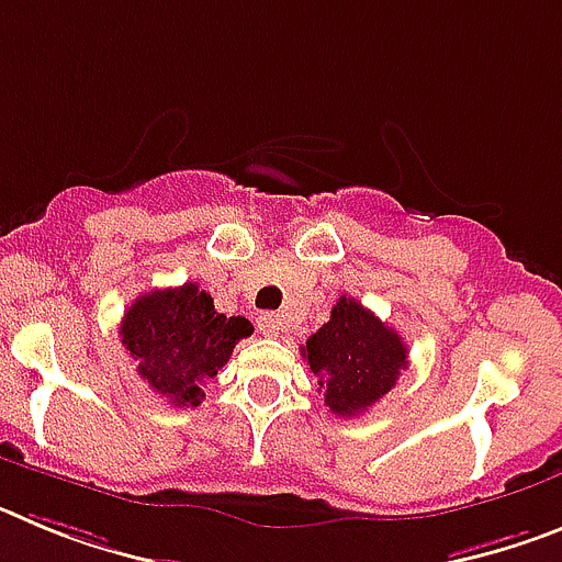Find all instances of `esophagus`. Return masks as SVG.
I'll return each instance as SVG.
<instances>
[{
  "label": "esophagus",
  "mask_w": 562,
  "mask_h": 562,
  "mask_svg": "<svg viewBox=\"0 0 562 562\" xmlns=\"http://www.w3.org/2000/svg\"><path fill=\"white\" fill-rule=\"evenodd\" d=\"M258 329H261V335L267 337H278V331H281V315H276V312H265V315L258 317Z\"/></svg>",
  "instance_id": "1"
}]
</instances>
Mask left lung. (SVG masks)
Segmentation results:
<instances>
[{"label":"left lung","mask_w":562,"mask_h":562,"mask_svg":"<svg viewBox=\"0 0 562 562\" xmlns=\"http://www.w3.org/2000/svg\"><path fill=\"white\" fill-rule=\"evenodd\" d=\"M304 360L324 389L326 408L357 416L389 394L408 369V349L371 310L342 295L331 317L306 340Z\"/></svg>","instance_id":"8db88e82"}]
</instances>
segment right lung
Here are the masks:
<instances>
[{
    "label": "right lung",
    "mask_w": 562,
    "mask_h": 562,
    "mask_svg": "<svg viewBox=\"0 0 562 562\" xmlns=\"http://www.w3.org/2000/svg\"><path fill=\"white\" fill-rule=\"evenodd\" d=\"M250 335L247 317L220 315L196 284L146 292L121 321V342L137 362V374L177 408H196L205 380L216 376L236 342Z\"/></svg>",
    "instance_id": "obj_1"
}]
</instances>
